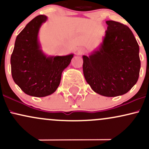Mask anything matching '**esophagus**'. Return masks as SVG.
<instances>
[{"instance_id": "1", "label": "esophagus", "mask_w": 149, "mask_h": 149, "mask_svg": "<svg viewBox=\"0 0 149 149\" xmlns=\"http://www.w3.org/2000/svg\"><path fill=\"white\" fill-rule=\"evenodd\" d=\"M78 54H83L85 52V49L83 47H80L79 49H78Z\"/></svg>"}]
</instances>
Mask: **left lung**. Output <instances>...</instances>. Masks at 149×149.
Segmentation results:
<instances>
[{
  "label": "left lung",
  "instance_id": "left-lung-1",
  "mask_svg": "<svg viewBox=\"0 0 149 149\" xmlns=\"http://www.w3.org/2000/svg\"><path fill=\"white\" fill-rule=\"evenodd\" d=\"M108 25L103 42L89 57L83 55V74L99 95L116 97L127 93L137 82L141 61L139 47L132 31L120 22Z\"/></svg>",
  "mask_w": 149,
  "mask_h": 149
}]
</instances>
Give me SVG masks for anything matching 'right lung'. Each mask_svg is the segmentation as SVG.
<instances>
[{
  "instance_id": "add662e5",
  "label": "right lung",
  "mask_w": 149,
  "mask_h": 149,
  "mask_svg": "<svg viewBox=\"0 0 149 149\" xmlns=\"http://www.w3.org/2000/svg\"><path fill=\"white\" fill-rule=\"evenodd\" d=\"M45 15H38L19 33L10 58L12 76L26 95L42 97L56 91L62 71L69 66L73 54L47 57L40 49L39 29L46 22Z\"/></svg>"
}]
</instances>
